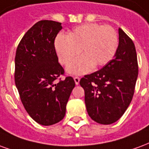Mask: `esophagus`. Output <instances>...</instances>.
<instances>
[{
	"label": "esophagus",
	"mask_w": 149,
	"mask_h": 149,
	"mask_svg": "<svg viewBox=\"0 0 149 149\" xmlns=\"http://www.w3.org/2000/svg\"><path fill=\"white\" fill-rule=\"evenodd\" d=\"M74 82H75L76 85H79V81H80V78H79V76H74Z\"/></svg>",
	"instance_id": "esophagus-1"
}]
</instances>
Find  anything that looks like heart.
Instances as JSON below:
<instances>
[{"mask_svg": "<svg viewBox=\"0 0 149 149\" xmlns=\"http://www.w3.org/2000/svg\"><path fill=\"white\" fill-rule=\"evenodd\" d=\"M118 45L117 32L109 25L86 24L78 26L67 36L58 35L55 47L58 61L67 66L79 55L80 57L67 67V72L82 74L93 67L97 69L108 63L114 56Z\"/></svg>", "mask_w": 149, "mask_h": 149, "instance_id": "heart-1", "label": "heart"}]
</instances>
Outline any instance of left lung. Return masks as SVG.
<instances>
[{
    "label": "left lung",
    "mask_w": 149,
    "mask_h": 149,
    "mask_svg": "<svg viewBox=\"0 0 149 149\" xmlns=\"http://www.w3.org/2000/svg\"><path fill=\"white\" fill-rule=\"evenodd\" d=\"M119 44L114 58L101 70L80 79L85 91L86 110L92 120L110 125L119 120L130 106L138 76L135 45L119 28Z\"/></svg>",
    "instance_id": "8db88e82"
}]
</instances>
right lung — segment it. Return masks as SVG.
Segmentation results:
<instances>
[{
  "label": "right lung",
  "mask_w": 149,
  "mask_h": 149,
  "mask_svg": "<svg viewBox=\"0 0 149 149\" xmlns=\"http://www.w3.org/2000/svg\"><path fill=\"white\" fill-rule=\"evenodd\" d=\"M61 23L40 20L26 32L18 44L14 79L23 106L35 121L42 125L58 123L75 86L74 79L64 75L58 63L55 39ZM56 80H59L55 84Z\"/></svg>",
  "instance_id": "right-lung-1"
}]
</instances>
